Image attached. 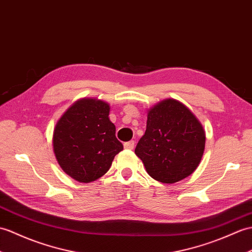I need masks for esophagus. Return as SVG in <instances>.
I'll return each mask as SVG.
<instances>
[{"label":"esophagus","mask_w":252,"mask_h":252,"mask_svg":"<svg viewBox=\"0 0 252 252\" xmlns=\"http://www.w3.org/2000/svg\"><path fill=\"white\" fill-rule=\"evenodd\" d=\"M134 145H135V142H134V140H130V142L125 143V148L126 149H133Z\"/></svg>","instance_id":"esophagus-1"}]
</instances>
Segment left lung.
Instances as JSON below:
<instances>
[{"mask_svg": "<svg viewBox=\"0 0 252 252\" xmlns=\"http://www.w3.org/2000/svg\"><path fill=\"white\" fill-rule=\"evenodd\" d=\"M205 148V132L189 108L176 99L157 104L135 154L154 179L174 184L195 171Z\"/></svg>", "mask_w": 252, "mask_h": 252, "instance_id": "obj_1", "label": "left lung"}]
</instances>
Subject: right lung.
<instances>
[{
    "instance_id": "1",
    "label": "right lung",
    "mask_w": 252,
    "mask_h": 252,
    "mask_svg": "<svg viewBox=\"0 0 252 252\" xmlns=\"http://www.w3.org/2000/svg\"><path fill=\"white\" fill-rule=\"evenodd\" d=\"M109 105L83 98L69 107L54 131V151L61 168L79 183H90L106 173L124 149L108 118Z\"/></svg>"
}]
</instances>
